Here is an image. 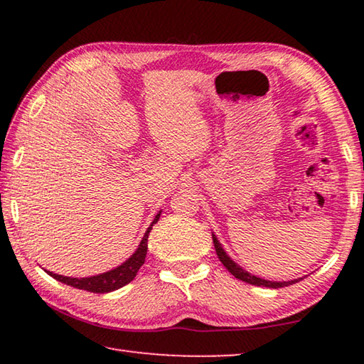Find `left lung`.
Listing matches in <instances>:
<instances>
[{"label":"left lung","mask_w":364,"mask_h":364,"mask_svg":"<svg viewBox=\"0 0 364 364\" xmlns=\"http://www.w3.org/2000/svg\"><path fill=\"white\" fill-rule=\"evenodd\" d=\"M212 239H213V244H215V250H217V255L220 258V262L225 264V268L230 271V273L234 276V278L241 279L244 282H249L252 286H262V287H271V289H279V287H286V286H291L295 284V282H299L300 279L304 278H299V279H291V281H268V279H263V278H258L255 274H250L249 271L242 269L239 264L232 260V258L226 254V250L223 249V245L220 244V241L217 239V236L212 232Z\"/></svg>","instance_id":"8db88e82"}]
</instances>
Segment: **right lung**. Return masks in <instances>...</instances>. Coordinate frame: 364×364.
<instances>
[{
	"label": "right lung",
	"mask_w": 364,
	"mask_h": 364,
	"mask_svg": "<svg viewBox=\"0 0 364 364\" xmlns=\"http://www.w3.org/2000/svg\"><path fill=\"white\" fill-rule=\"evenodd\" d=\"M160 213L162 212H159L156 215V218L152 220L151 226L147 228V231L144 232V236L141 239L138 249L134 250V254L130 258H127V260L122 264H119L117 268L109 269L106 273L90 276V278H69V276L56 274L53 273V271H46V273L51 276V278L64 282L67 286L82 289V291H88V292H96V294L112 292V291H117V289L127 286L128 282H132L134 279V276H136L139 268L144 264L146 254H147V237H149L152 226L159 221Z\"/></svg>",
	"instance_id": "right-lung-1"
}]
</instances>
